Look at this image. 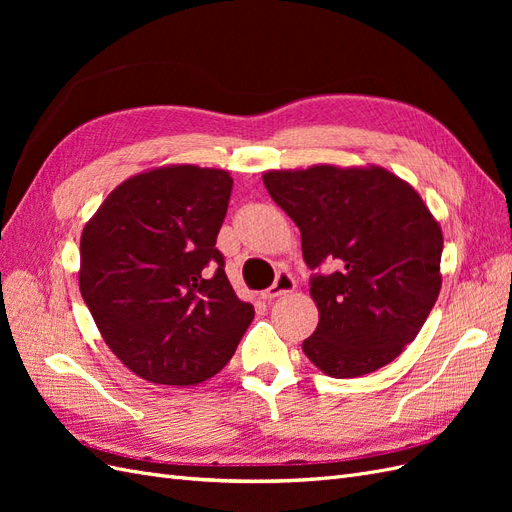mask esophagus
Wrapping results in <instances>:
<instances>
[{
	"label": "esophagus",
	"instance_id": "obj_1",
	"mask_svg": "<svg viewBox=\"0 0 512 512\" xmlns=\"http://www.w3.org/2000/svg\"><path fill=\"white\" fill-rule=\"evenodd\" d=\"M294 288H297V282H294V277L288 271H282V273H277L273 286L262 292V297H265L267 301H271V299L282 297V294L292 292Z\"/></svg>",
	"mask_w": 512,
	"mask_h": 512
}]
</instances>
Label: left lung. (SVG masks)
I'll list each match as a JSON object with an SVG mask.
<instances>
[{
	"label": "left lung",
	"mask_w": 512,
	"mask_h": 512,
	"mask_svg": "<svg viewBox=\"0 0 512 512\" xmlns=\"http://www.w3.org/2000/svg\"><path fill=\"white\" fill-rule=\"evenodd\" d=\"M301 230L318 327L303 352L333 378L395 361L425 324L442 288V228L412 185L382 166L316 164L262 175Z\"/></svg>",
	"instance_id": "left-lung-1"
}]
</instances>
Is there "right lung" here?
<instances>
[{
	"instance_id": "1",
	"label": "right lung",
	"mask_w": 512,
	"mask_h": 512,
	"mask_svg": "<svg viewBox=\"0 0 512 512\" xmlns=\"http://www.w3.org/2000/svg\"><path fill=\"white\" fill-rule=\"evenodd\" d=\"M230 192L220 168H151L119 183L83 228L81 294L106 346L138 378L205 382L254 320L215 247Z\"/></svg>"
}]
</instances>
